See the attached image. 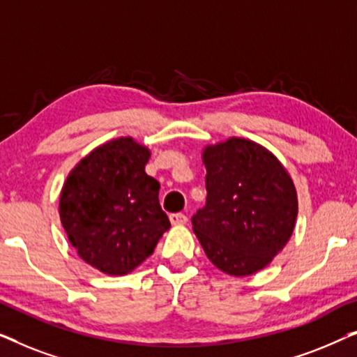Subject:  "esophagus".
<instances>
[{"instance_id": "esophagus-1", "label": "esophagus", "mask_w": 357, "mask_h": 357, "mask_svg": "<svg viewBox=\"0 0 357 357\" xmlns=\"http://www.w3.org/2000/svg\"><path fill=\"white\" fill-rule=\"evenodd\" d=\"M188 221L187 214L183 213H172L170 214V222L174 224V226H180V224H185Z\"/></svg>"}]
</instances>
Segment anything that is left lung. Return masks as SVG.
<instances>
[{"label": "left lung", "instance_id": "obj_1", "mask_svg": "<svg viewBox=\"0 0 357 357\" xmlns=\"http://www.w3.org/2000/svg\"><path fill=\"white\" fill-rule=\"evenodd\" d=\"M206 204L193 232L209 261L231 276L265 268L289 241L297 218L294 183L280 160L250 139L208 146Z\"/></svg>", "mask_w": 357, "mask_h": 357}]
</instances>
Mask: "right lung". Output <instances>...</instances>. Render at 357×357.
<instances>
[{"label": "right lung", "instance_id": "obj_1", "mask_svg": "<svg viewBox=\"0 0 357 357\" xmlns=\"http://www.w3.org/2000/svg\"><path fill=\"white\" fill-rule=\"evenodd\" d=\"M149 149L119 138L86 155L63 185L60 219L71 245L107 275H126L154 252L170 227L160 185L144 172Z\"/></svg>", "mask_w": 357, "mask_h": 357}]
</instances>
